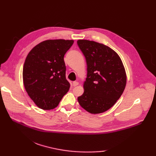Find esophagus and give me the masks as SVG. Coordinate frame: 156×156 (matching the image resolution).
I'll use <instances>...</instances> for the list:
<instances>
[{"instance_id": "34e87169", "label": "esophagus", "mask_w": 156, "mask_h": 156, "mask_svg": "<svg viewBox=\"0 0 156 156\" xmlns=\"http://www.w3.org/2000/svg\"><path fill=\"white\" fill-rule=\"evenodd\" d=\"M79 84V82H77V81H74L72 82V85L73 87H76V86H78Z\"/></svg>"}]
</instances>
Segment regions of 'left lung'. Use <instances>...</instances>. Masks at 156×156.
<instances>
[{
	"instance_id": "left-lung-1",
	"label": "left lung",
	"mask_w": 156,
	"mask_h": 156,
	"mask_svg": "<svg viewBox=\"0 0 156 156\" xmlns=\"http://www.w3.org/2000/svg\"><path fill=\"white\" fill-rule=\"evenodd\" d=\"M77 44L87 63L84 91L78 101L90 113H102L116 103L125 90V67L117 53L107 45L87 39H79Z\"/></svg>"
}]
</instances>
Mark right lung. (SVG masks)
<instances>
[{"label":"right lung","instance_id":"1","mask_svg":"<svg viewBox=\"0 0 156 156\" xmlns=\"http://www.w3.org/2000/svg\"><path fill=\"white\" fill-rule=\"evenodd\" d=\"M74 40L48 39L29 52L23 80L29 97L39 108L51 110L59 105L70 84L66 78L64 55Z\"/></svg>","mask_w":156,"mask_h":156}]
</instances>
